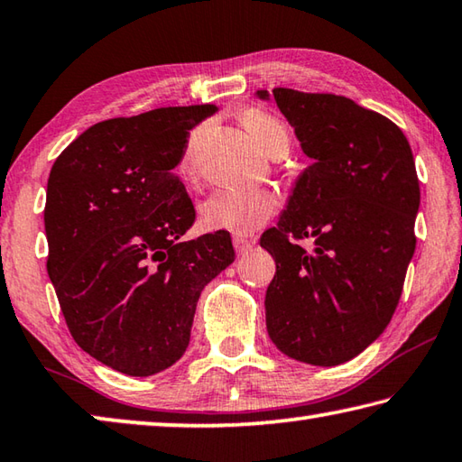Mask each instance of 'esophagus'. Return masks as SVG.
<instances>
[{"label": "esophagus", "mask_w": 462, "mask_h": 462, "mask_svg": "<svg viewBox=\"0 0 462 462\" xmlns=\"http://www.w3.org/2000/svg\"><path fill=\"white\" fill-rule=\"evenodd\" d=\"M232 245H234V250H236L238 254H245V253H248L250 248H253L254 240L245 238V236H234V238H232Z\"/></svg>", "instance_id": "obj_1"}]
</instances>
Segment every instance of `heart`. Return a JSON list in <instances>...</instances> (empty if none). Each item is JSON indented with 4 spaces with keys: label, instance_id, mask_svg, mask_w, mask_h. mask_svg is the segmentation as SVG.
Wrapping results in <instances>:
<instances>
[{
    "label": "heart",
    "instance_id": "b5f03b06",
    "mask_svg": "<svg viewBox=\"0 0 462 462\" xmlns=\"http://www.w3.org/2000/svg\"><path fill=\"white\" fill-rule=\"evenodd\" d=\"M242 125L256 141V145L271 157H282L289 151V129L274 115L260 108H248L242 113ZM196 143L198 135L189 139L183 153V171H191ZM276 209H279V198L268 189H220L199 206V222L209 232H230L236 236H246L271 220Z\"/></svg>",
    "mask_w": 462,
    "mask_h": 462
}]
</instances>
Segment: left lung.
Returning a JSON list of instances; mask_svg holds the SVG:
<instances>
[{
  "instance_id": "1",
  "label": "left lung",
  "mask_w": 462,
  "mask_h": 462,
  "mask_svg": "<svg viewBox=\"0 0 462 462\" xmlns=\"http://www.w3.org/2000/svg\"><path fill=\"white\" fill-rule=\"evenodd\" d=\"M273 95L313 165L279 224L260 236L276 263L266 329L297 362L339 365L380 337L404 289L420 206L412 149L396 123L351 98ZM307 237L313 251L298 245Z\"/></svg>"
}]
</instances>
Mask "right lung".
Wrapping results in <instances>:
<instances>
[{"instance_id": "add662e5", "label": "right lung", "mask_w": 462, "mask_h": 462, "mask_svg": "<svg viewBox=\"0 0 462 462\" xmlns=\"http://www.w3.org/2000/svg\"><path fill=\"white\" fill-rule=\"evenodd\" d=\"M216 105L92 125L48 178V276L79 347L127 375L183 356L198 299L234 263L228 232L181 240L196 209L175 167Z\"/></svg>"}]
</instances>
